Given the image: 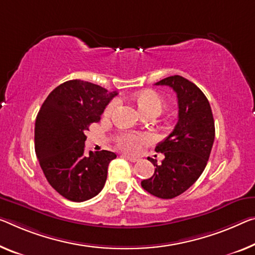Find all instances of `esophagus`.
<instances>
[{"mask_svg": "<svg viewBox=\"0 0 255 255\" xmlns=\"http://www.w3.org/2000/svg\"><path fill=\"white\" fill-rule=\"evenodd\" d=\"M122 157L125 158V159H128V160H130V162H133V163L138 160V158H136V157H132V156H128V155H122Z\"/></svg>", "mask_w": 255, "mask_h": 255, "instance_id": "34e87169", "label": "esophagus"}]
</instances>
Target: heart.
<instances>
[{"label":"heart","instance_id":"heart-1","mask_svg":"<svg viewBox=\"0 0 255 255\" xmlns=\"http://www.w3.org/2000/svg\"><path fill=\"white\" fill-rule=\"evenodd\" d=\"M135 101L138 107L143 115H159L165 107L164 99L157 92L146 90L135 95ZM119 106V100L114 99L108 104L105 111L106 116H111ZM149 135L138 134L132 132H122L116 136V143L121 149L128 152H136L140 149V146L147 141H149Z\"/></svg>","mask_w":255,"mask_h":255}]
</instances>
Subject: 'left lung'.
Wrapping results in <instances>:
<instances>
[{
  "label": "left lung",
  "instance_id": "8db88e82",
  "mask_svg": "<svg viewBox=\"0 0 255 255\" xmlns=\"http://www.w3.org/2000/svg\"><path fill=\"white\" fill-rule=\"evenodd\" d=\"M155 85H167L177 93L179 119L174 130L155 148L165 155L162 163L148 157L155 172L141 186L156 197L171 199L185 193L204 171L214 141V120L207 98L187 78L174 75Z\"/></svg>",
  "mask_w": 255,
  "mask_h": 255
}]
</instances>
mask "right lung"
I'll list each match as a JSON object with an SVG mask.
<instances>
[{
	"mask_svg": "<svg viewBox=\"0 0 255 255\" xmlns=\"http://www.w3.org/2000/svg\"><path fill=\"white\" fill-rule=\"evenodd\" d=\"M116 91L81 80L60 84L46 98L35 121V152L46 180L62 197L84 202L103 189L115 152H85V132Z\"/></svg>",
	"mask_w": 255,
	"mask_h": 255,
	"instance_id": "right-lung-1",
	"label": "right lung"
}]
</instances>
